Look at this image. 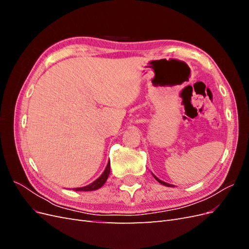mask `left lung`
<instances>
[{
  "instance_id": "obj_1",
  "label": "left lung",
  "mask_w": 249,
  "mask_h": 249,
  "mask_svg": "<svg viewBox=\"0 0 249 249\" xmlns=\"http://www.w3.org/2000/svg\"><path fill=\"white\" fill-rule=\"evenodd\" d=\"M154 178L158 180V182H159V183H161L162 185H164V186H167V187H173V185H170V184H167V183H165V182H163V180H161V179H159V178H158L157 177H155L154 176Z\"/></svg>"
}]
</instances>
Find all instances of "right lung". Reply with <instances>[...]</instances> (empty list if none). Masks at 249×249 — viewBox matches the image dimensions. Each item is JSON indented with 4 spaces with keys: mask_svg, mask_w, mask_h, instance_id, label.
<instances>
[{
    "mask_svg": "<svg viewBox=\"0 0 249 249\" xmlns=\"http://www.w3.org/2000/svg\"><path fill=\"white\" fill-rule=\"evenodd\" d=\"M109 173H110V162H108L107 164V167L105 169V171L103 172V175L99 178H96L93 183L89 184L85 187H81V188H74V191H93V190H97L100 189V188L106 183V180L109 177Z\"/></svg>",
    "mask_w": 249,
    "mask_h": 249,
    "instance_id": "1",
    "label": "right lung"
}]
</instances>
